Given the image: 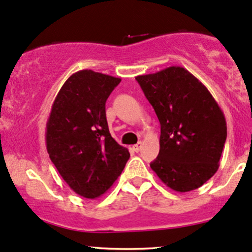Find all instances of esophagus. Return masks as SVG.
Instances as JSON below:
<instances>
[{
	"label": "esophagus",
	"mask_w": 252,
	"mask_h": 252,
	"mask_svg": "<svg viewBox=\"0 0 252 252\" xmlns=\"http://www.w3.org/2000/svg\"><path fill=\"white\" fill-rule=\"evenodd\" d=\"M141 148H142V142H138L137 144H135L134 147H132V149H134L136 153H138V151L141 150Z\"/></svg>",
	"instance_id": "obj_1"
}]
</instances>
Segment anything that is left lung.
<instances>
[{
	"label": "left lung",
	"mask_w": 252,
	"mask_h": 252,
	"mask_svg": "<svg viewBox=\"0 0 252 252\" xmlns=\"http://www.w3.org/2000/svg\"><path fill=\"white\" fill-rule=\"evenodd\" d=\"M160 123L151 169L170 189L188 192L216 174L226 139L223 111L207 87L182 66L136 77Z\"/></svg>",
	"instance_id": "obj_1"
}]
</instances>
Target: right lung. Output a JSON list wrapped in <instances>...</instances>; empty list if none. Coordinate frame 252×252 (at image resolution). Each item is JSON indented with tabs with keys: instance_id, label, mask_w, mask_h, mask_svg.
Masks as SVG:
<instances>
[{
	"instance_id": "add662e5",
	"label": "right lung",
	"mask_w": 252,
	"mask_h": 252,
	"mask_svg": "<svg viewBox=\"0 0 252 252\" xmlns=\"http://www.w3.org/2000/svg\"><path fill=\"white\" fill-rule=\"evenodd\" d=\"M121 78L80 70L64 82L51 105L47 151L77 195L97 198L122 174L130 154L111 137L105 102Z\"/></svg>"
}]
</instances>
